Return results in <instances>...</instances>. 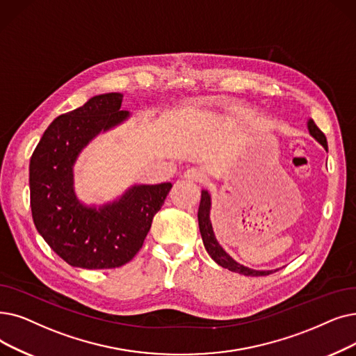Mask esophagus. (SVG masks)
Wrapping results in <instances>:
<instances>
[{
  "instance_id": "obj_1",
  "label": "esophagus",
  "mask_w": 356,
  "mask_h": 356,
  "mask_svg": "<svg viewBox=\"0 0 356 356\" xmlns=\"http://www.w3.org/2000/svg\"><path fill=\"white\" fill-rule=\"evenodd\" d=\"M184 177H186L191 181H202V180H205L207 176H205V172L202 168L192 167V168H189V170H186V172H184Z\"/></svg>"
}]
</instances>
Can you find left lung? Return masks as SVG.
I'll return each mask as SVG.
<instances>
[{
  "mask_svg": "<svg viewBox=\"0 0 356 356\" xmlns=\"http://www.w3.org/2000/svg\"><path fill=\"white\" fill-rule=\"evenodd\" d=\"M307 128L310 135L314 138V140L324 147V149L327 151V140L324 134L317 128L313 119H308L307 122ZM209 212H211V195L208 191H202V196H200V204H199V211H197V221H199V231L200 236H202V241L207 252L209 256L218 264L220 266L231 270V272H237L245 276H265L272 273L273 270H254L247 268L244 265H240L238 261H236L233 257H231L222 247L221 244L216 241V237L213 234L212 229V222L209 218ZM277 270V269H276Z\"/></svg>",
  "mask_w": 356,
  "mask_h": 356,
  "instance_id": "obj_1",
  "label": "left lung"
}]
</instances>
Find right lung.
I'll list each match as a JSON object with an SVG mask.
<instances>
[{"mask_svg": "<svg viewBox=\"0 0 356 356\" xmlns=\"http://www.w3.org/2000/svg\"><path fill=\"white\" fill-rule=\"evenodd\" d=\"M123 95L106 92L58 116L30 159V207L39 234L68 265L112 269L140 252L172 183L134 184L102 207L84 205L74 191V164L95 138L129 118Z\"/></svg>", "mask_w": 356, "mask_h": 356, "instance_id": "obj_1", "label": "right lung"}]
</instances>
